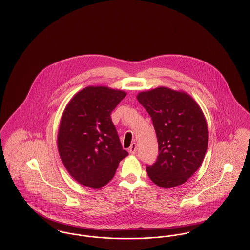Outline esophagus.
<instances>
[{
	"instance_id": "esophagus-1",
	"label": "esophagus",
	"mask_w": 250,
	"mask_h": 250,
	"mask_svg": "<svg viewBox=\"0 0 250 250\" xmlns=\"http://www.w3.org/2000/svg\"><path fill=\"white\" fill-rule=\"evenodd\" d=\"M136 152H137V143H133L129 148V153L131 155H135Z\"/></svg>"
}]
</instances>
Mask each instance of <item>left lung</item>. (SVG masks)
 Wrapping results in <instances>:
<instances>
[{"label": "left lung", "instance_id": "left-lung-1", "mask_svg": "<svg viewBox=\"0 0 250 250\" xmlns=\"http://www.w3.org/2000/svg\"><path fill=\"white\" fill-rule=\"evenodd\" d=\"M137 99L150 114L158 142V156L147 173L156 186L172 188L198 170L208 147V126L191 95L167 87L141 92Z\"/></svg>", "mask_w": 250, "mask_h": 250}]
</instances>
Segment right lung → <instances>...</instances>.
Returning <instances> with one entry per match:
<instances>
[{
    "instance_id": "obj_1",
    "label": "right lung",
    "mask_w": 250,
    "mask_h": 250,
    "mask_svg": "<svg viewBox=\"0 0 250 250\" xmlns=\"http://www.w3.org/2000/svg\"><path fill=\"white\" fill-rule=\"evenodd\" d=\"M126 95L107 86H88L71 98L58 130L62 164L79 184L98 189L114 176L128 155L120 143L110 114Z\"/></svg>"
}]
</instances>
